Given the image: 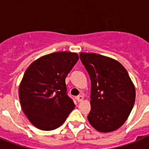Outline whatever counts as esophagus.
I'll return each instance as SVG.
<instances>
[{
    "label": "esophagus",
    "instance_id": "34e87169",
    "mask_svg": "<svg viewBox=\"0 0 149 149\" xmlns=\"http://www.w3.org/2000/svg\"><path fill=\"white\" fill-rule=\"evenodd\" d=\"M77 101H78V102H81V101H83V99H84V96L81 95H80L77 96Z\"/></svg>",
    "mask_w": 149,
    "mask_h": 149
}]
</instances>
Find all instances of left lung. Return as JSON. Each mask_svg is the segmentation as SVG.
Wrapping results in <instances>:
<instances>
[{"mask_svg":"<svg viewBox=\"0 0 149 149\" xmlns=\"http://www.w3.org/2000/svg\"><path fill=\"white\" fill-rule=\"evenodd\" d=\"M80 59L91 81L88 120L100 132L115 131L125 122L135 101L128 73L120 63L103 55L81 53Z\"/></svg>","mask_w":149,"mask_h":149,"instance_id":"obj_1","label":"left lung"}]
</instances>
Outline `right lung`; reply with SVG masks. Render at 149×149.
<instances>
[{"label":"right lung","instance_id":"1","mask_svg":"<svg viewBox=\"0 0 149 149\" xmlns=\"http://www.w3.org/2000/svg\"><path fill=\"white\" fill-rule=\"evenodd\" d=\"M77 54L62 51L45 55L27 68L19 86L22 108L37 128L60 127L74 108L65 79L78 60Z\"/></svg>","mask_w":149,"mask_h":149}]
</instances>
